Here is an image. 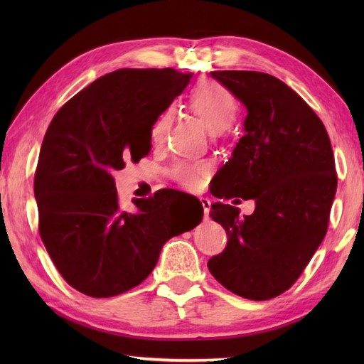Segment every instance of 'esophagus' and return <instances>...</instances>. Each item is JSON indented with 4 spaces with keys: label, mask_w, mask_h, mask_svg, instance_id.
Returning a JSON list of instances; mask_svg holds the SVG:
<instances>
[{
    "label": "esophagus",
    "mask_w": 364,
    "mask_h": 364,
    "mask_svg": "<svg viewBox=\"0 0 364 364\" xmlns=\"http://www.w3.org/2000/svg\"><path fill=\"white\" fill-rule=\"evenodd\" d=\"M200 203L203 206V214H205V219L210 218V208H211V202L208 200L206 197H200Z\"/></svg>",
    "instance_id": "1"
}]
</instances>
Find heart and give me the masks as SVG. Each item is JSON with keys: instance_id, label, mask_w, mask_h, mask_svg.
<instances>
[{"instance_id": "obj_1", "label": "heart", "mask_w": 364, "mask_h": 364, "mask_svg": "<svg viewBox=\"0 0 364 364\" xmlns=\"http://www.w3.org/2000/svg\"><path fill=\"white\" fill-rule=\"evenodd\" d=\"M189 106L203 127L213 134L222 133L237 115V102L231 92L215 81H202L192 89L189 95ZM167 127V115L162 114L154 120L151 127V139L159 141ZM202 164H186L180 162L173 167V176L183 186L196 188L202 180Z\"/></svg>"}]
</instances>
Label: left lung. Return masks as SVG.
I'll return each mask as SVG.
<instances>
[{"instance_id":"1","label":"left lung","mask_w":364,"mask_h":364,"mask_svg":"<svg viewBox=\"0 0 364 364\" xmlns=\"http://www.w3.org/2000/svg\"><path fill=\"white\" fill-rule=\"evenodd\" d=\"M247 109L244 136L219 170L218 198L253 200L255 211L211 205L225 250L208 261L223 288L250 300L280 296L296 283L327 233L338 178L321 119L272 75L211 72Z\"/></svg>"}]
</instances>
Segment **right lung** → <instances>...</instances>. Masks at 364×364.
Masks as SVG:
<instances>
[{"mask_svg": "<svg viewBox=\"0 0 364 364\" xmlns=\"http://www.w3.org/2000/svg\"><path fill=\"white\" fill-rule=\"evenodd\" d=\"M191 73L120 68L60 107L46 129L34 176L38 231L64 280L89 297L119 296L151 274L162 245L196 228L170 203L173 189L120 210L114 172L151 150V127Z\"/></svg>", "mask_w": 364, "mask_h": 364, "instance_id": "right-lung-1", "label": "right lung"}]
</instances>
